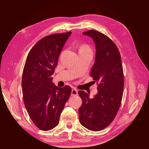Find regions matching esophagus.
Returning a JSON list of instances; mask_svg holds the SVG:
<instances>
[{
  "label": "esophagus",
  "instance_id": "obj_1",
  "mask_svg": "<svg viewBox=\"0 0 149 149\" xmlns=\"http://www.w3.org/2000/svg\"><path fill=\"white\" fill-rule=\"evenodd\" d=\"M78 95V91L76 89L74 88V89L72 90V95L75 96V95Z\"/></svg>",
  "mask_w": 149,
  "mask_h": 149
}]
</instances>
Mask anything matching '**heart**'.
<instances>
[{"label":"heart","instance_id":"1","mask_svg":"<svg viewBox=\"0 0 149 149\" xmlns=\"http://www.w3.org/2000/svg\"><path fill=\"white\" fill-rule=\"evenodd\" d=\"M88 50H91L90 47H88L86 45H82L80 47L79 49V52H86V51H88Z\"/></svg>","mask_w":149,"mask_h":149}]
</instances>
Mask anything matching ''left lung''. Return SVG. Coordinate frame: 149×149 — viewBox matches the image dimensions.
Wrapping results in <instances>:
<instances>
[{"label":"left lung","mask_w":149,"mask_h":149,"mask_svg":"<svg viewBox=\"0 0 149 149\" xmlns=\"http://www.w3.org/2000/svg\"><path fill=\"white\" fill-rule=\"evenodd\" d=\"M91 37L95 45V63L90 75L99 85L93 98L79 90L83 100L79 109V122L90 131H99L107 127L116 116L121 104L124 77L119 50L107 36L95 30L83 33Z\"/></svg>","instance_id":"8db88e82"}]
</instances>
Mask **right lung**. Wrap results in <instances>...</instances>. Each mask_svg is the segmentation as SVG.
I'll use <instances>...</instances> for the list:
<instances>
[{
	"label": "right lung",
	"instance_id": "obj_1",
	"mask_svg": "<svg viewBox=\"0 0 149 149\" xmlns=\"http://www.w3.org/2000/svg\"><path fill=\"white\" fill-rule=\"evenodd\" d=\"M72 32L43 38L28 54L22 74L25 107L31 119L41 130L49 131L58 125L59 116L70 96L69 86L59 88L52 76L59 56Z\"/></svg>",
	"mask_w": 149,
	"mask_h": 149
}]
</instances>
